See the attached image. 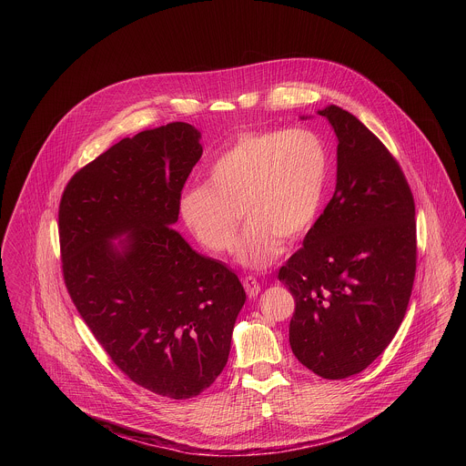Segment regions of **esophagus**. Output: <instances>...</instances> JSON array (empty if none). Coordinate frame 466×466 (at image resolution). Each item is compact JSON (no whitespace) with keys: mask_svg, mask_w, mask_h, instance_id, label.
Returning <instances> with one entry per match:
<instances>
[{"mask_svg":"<svg viewBox=\"0 0 466 466\" xmlns=\"http://www.w3.org/2000/svg\"><path fill=\"white\" fill-rule=\"evenodd\" d=\"M244 289H246L249 298H255L260 292V283L253 276H246L244 278Z\"/></svg>","mask_w":466,"mask_h":466,"instance_id":"34e87169","label":"esophagus"}]
</instances>
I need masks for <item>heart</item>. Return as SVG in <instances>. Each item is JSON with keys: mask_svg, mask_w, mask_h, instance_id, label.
<instances>
[{"mask_svg": "<svg viewBox=\"0 0 466 466\" xmlns=\"http://www.w3.org/2000/svg\"><path fill=\"white\" fill-rule=\"evenodd\" d=\"M327 181L329 150L319 134L305 127L248 131L211 161L208 183L183 192L181 215L213 253L233 251L244 215L249 222L238 262L264 268L279 257L281 238L296 240L310 229Z\"/></svg>", "mask_w": 466, "mask_h": 466, "instance_id": "1", "label": "heart"}]
</instances>
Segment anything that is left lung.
<instances>
[{"mask_svg":"<svg viewBox=\"0 0 466 466\" xmlns=\"http://www.w3.org/2000/svg\"><path fill=\"white\" fill-rule=\"evenodd\" d=\"M335 131L332 199L278 278L294 296L289 340L316 375L366 370L400 329L416 272L414 199L399 161L351 113L319 111Z\"/></svg>","mask_w":466,"mask_h":466,"instance_id":"left-lung-1","label":"left lung"}]
</instances>
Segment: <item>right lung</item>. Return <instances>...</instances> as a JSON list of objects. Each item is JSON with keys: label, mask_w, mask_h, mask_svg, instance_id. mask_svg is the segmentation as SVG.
<instances>
[{"label": "right lung", "mask_w": 466, "mask_h": 466, "mask_svg": "<svg viewBox=\"0 0 466 466\" xmlns=\"http://www.w3.org/2000/svg\"><path fill=\"white\" fill-rule=\"evenodd\" d=\"M199 137L185 122L124 137L75 172L59 204L63 276L80 318L122 373L172 400L215 382L246 303L238 276L172 228Z\"/></svg>", "instance_id": "add662e5"}]
</instances>
